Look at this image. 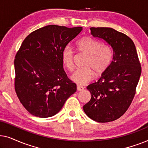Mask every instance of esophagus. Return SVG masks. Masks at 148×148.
Returning <instances> with one entry per match:
<instances>
[{
	"instance_id": "esophagus-1",
	"label": "esophagus",
	"mask_w": 148,
	"mask_h": 148,
	"mask_svg": "<svg viewBox=\"0 0 148 148\" xmlns=\"http://www.w3.org/2000/svg\"><path fill=\"white\" fill-rule=\"evenodd\" d=\"M77 91H82V90H84V88L83 86H77Z\"/></svg>"
}]
</instances>
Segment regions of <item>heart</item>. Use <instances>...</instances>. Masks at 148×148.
I'll use <instances>...</instances> for the list:
<instances>
[{"instance_id":"heart-1","label":"heart","mask_w":148,"mask_h":148,"mask_svg":"<svg viewBox=\"0 0 148 148\" xmlns=\"http://www.w3.org/2000/svg\"><path fill=\"white\" fill-rule=\"evenodd\" d=\"M76 48L86 55L82 68L75 71L71 79L73 82L79 85H84L90 82L94 75L103 73L112 60V53L110 48L101 45L100 42L89 37L85 36L76 42ZM61 60L63 65L69 71L73 69V53L71 48L66 46L62 50Z\"/></svg>"}]
</instances>
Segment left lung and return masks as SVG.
I'll return each instance as SVG.
<instances>
[{"label": "left lung", "mask_w": 148, "mask_h": 148, "mask_svg": "<svg viewBox=\"0 0 148 148\" xmlns=\"http://www.w3.org/2000/svg\"><path fill=\"white\" fill-rule=\"evenodd\" d=\"M91 34L112 48L110 66L98 82L87 87L92 95L83 109L98 123L113 121L124 114L135 94L141 68L133 40L110 27H91Z\"/></svg>", "instance_id": "8db88e82"}]
</instances>
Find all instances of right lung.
Segmentation results:
<instances>
[{
	"instance_id": "1",
	"label": "right lung",
	"mask_w": 148,
	"mask_h": 148,
	"mask_svg": "<svg viewBox=\"0 0 148 148\" xmlns=\"http://www.w3.org/2000/svg\"><path fill=\"white\" fill-rule=\"evenodd\" d=\"M82 30L50 25L29 34L14 60L15 89L30 114L40 118L54 116L77 90L63 69L62 50Z\"/></svg>"
}]
</instances>
